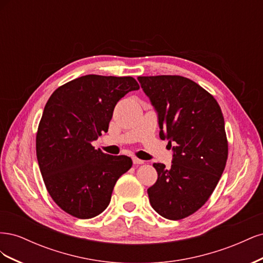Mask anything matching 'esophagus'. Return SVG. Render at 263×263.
I'll use <instances>...</instances> for the list:
<instances>
[{
	"instance_id": "obj_1",
	"label": "esophagus",
	"mask_w": 263,
	"mask_h": 263,
	"mask_svg": "<svg viewBox=\"0 0 263 263\" xmlns=\"http://www.w3.org/2000/svg\"><path fill=\"white\" fill-rule=\"evenodd\" d=\"M133 162H134V164H142L145 161L144 160H140V159H138L136 157H134L133 158Z\"/></svg>"
}]
</instances>
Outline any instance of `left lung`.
<instances>
[{
	"label": "left lung",
	"instance_id": "8db88e82",
	"mask_svg": "<svg viewBox=\"0 0 263 263\" xmlns=\"http://www.w3.org/2000/svg\"><path fill=\"white\" fill-rule=\"evenodd\" d=\"M158 113L159 136L173 143L171 168L154 163L157 182L149 202L162 217L179 220L208 202L225 169L228 142L217 101L181 76L138 77Z\"/></svg>",
	"mask_w": 263,
	"mask_h": 263
}]
</instances>
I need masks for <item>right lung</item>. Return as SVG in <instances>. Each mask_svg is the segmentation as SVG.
Segmentation results:
<instances>
[{
	"mask_svg": "<svg viewBox=\"0 0 263 263\" xmlns=\"http://www.w3.org/2000/svg\"><path fill=\"white\" fill-rule=\"evenodd\" d=\"M138 89L132 77L87 74L59 86L46 103L36 155L46 189L62 211L87 219L108 206L116 181L133 161L91 142L107 133L117 102Z\"/></svg>",
	"mask_w": 263,
	"mask_h": 263,
	"instance_id": "right-lung-1",
	"label": "right lung"
}]
</instances>
